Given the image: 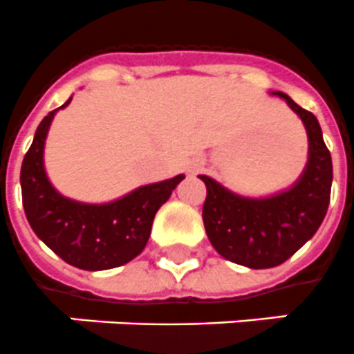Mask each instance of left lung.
<instances>
[{
	"label": "left lung",
	"mask_w": 354,
	"mask_h": 354,
	"mask_svg": "<svg viewBox=\"0 0 354 354\" xmlns=\"http://www.w3.org/2000/svg\"><path fill=\"white\" fill-rule=\"evenodd\" d=\"M270 95L285 100L307 131V164L296 183L272 195L247 197L199 175L206 185L203 221L212 247L248 268L278 267L298 252L320 228L333 185V160L315 115L285 93Z\"/></svg>",
	"instance_id": "1"
}]
</instances>
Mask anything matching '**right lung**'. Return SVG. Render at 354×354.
Segmentation results:
<instances>
[{"instance_id":"right-lung-1","label":"right lung","mask_w":354,"mask_h":354,"mask_svg":"<svg viewBox=\"0 0 354 354\" xmlns=\"http://www.w3.org/2000/svg\"><path fill=\"white\" fill-rule=\"evenodd\" d=\"M64 106L39 122L21 164V197L34 234L65 263L82 270L120 267L142 252L151 234L155 214L169 199L185 175L135 188L109 203H80L50 185L44 164L45 138L50 122Z\"/></svg>"}]
</instances>
